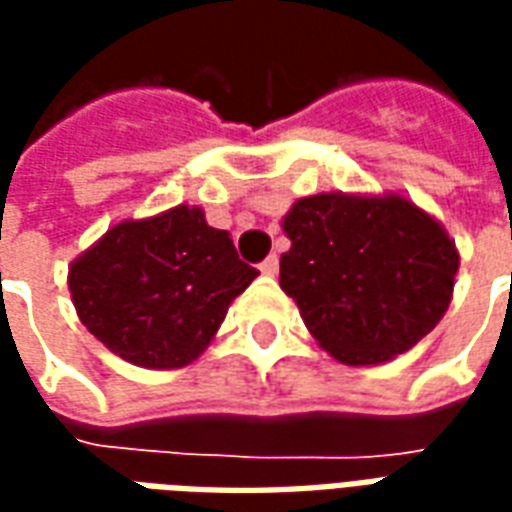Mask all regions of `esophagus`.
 Segmentation results:
<instances>
[{
    "mask_svg": "<svg viewBox=\"0 0 512 512\" xmlns=\"http://www.w3.org/2000/svg\"><path fill=\"white\" fill-rule=\"evenodd\" d=\"M260 271L266 274V277H274L279 271V257L277 255H268L263 263H260Z\"/></svg>",
    "mask_w": 512,
    "mask_h": 512,
    "instance_id": "34e87169",
    "label": "esophagus"
}]
</instances>
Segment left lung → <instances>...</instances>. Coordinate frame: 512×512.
<instances>
[{
	"label": "left lung",
	"mask_w": 512,
	"mask_h": 512,
	"mask_svg": "<svg viewBox=\"0 0 512 512\" xmlns=\"http://www.w3.org/2000/svg\"><path fill=\"white\" fill-rule=\"evenodd\" d=\"M279 285L312 337L345 365H378L417 345L450 307L458 252L403 197L315 194L285 216Z\"/></svg>",
	"instance_id": "8db88e82"
}]
</instances>
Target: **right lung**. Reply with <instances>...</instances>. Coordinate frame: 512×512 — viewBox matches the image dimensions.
Instances as JSON below:
<instances>
[{"label":"right lung","instance_id":"add662e5","mask_svg":"<svg viewBox=\"0 0 512 512\" xmlns=\"http://www.w3.org/2000/svg\"><path fill=\"white\" fill-rule=\"evenodd\" d=\"M260 271L213 230L200 208L123 222L71 266L68 288L82 323L139 367L189 365L211 343L227 307Z\"/></svg>","mask_w":512,"mask_h":512}]
</instances>
